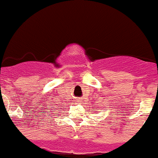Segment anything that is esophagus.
Listing matches in <instances>:
<instances>
[{"label":"esophagus","instance_id":"obj_1","mask_svg":"<svg viewBox=\"0 0 158 158\" xmlns=\"http://www.w3.org/2000/svg\"><path fill=\"white\" fill-rule=\"evenodd\" d=\"M81 99L80 98H76L75 99V101H77V102H81Z\"/></svg>","mask_w":158,"mask_h":158}]
</instances>
